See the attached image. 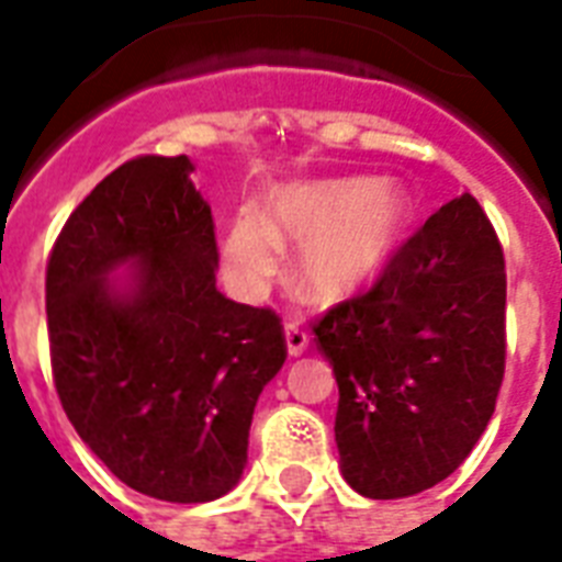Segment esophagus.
<instances>
[{"mask_svg": "<svg viewBox=\"0 0 562 562\" xmlns=\"http://www.w3.org/2000/svg\"><path fill=\"white\" fill-rule=\"evenodd\" d=\"M285 348H289L291 357H300V353H306V348H310V333L300 327L297 321L285 324Z\"/></svg>", "mask_w": 562, "mask_h": 562, "instance_id": "obj_1", "label": "esophagus"}]
</instances>
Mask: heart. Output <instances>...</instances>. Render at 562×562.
Instances as JSON below:
<instances>
[{
  "label": "heart",
  "mask_w": 562,
  "mask_h": 562,
  "mask_svg": "<svg viewBox=\"0 0 562 562\" xmlns=\"http://www.w3.org/2000/svg\"><path fill=\"white\" fill-rule=\"evenodd\" d=\"M413 217V194L395 177L303 179L268 194L262 221L235 217L221 250L244 291H262L280 244H297V289L315 303H341L389 268Z\"/></svg>",
  "instance_id": "heart-1"
}]
</instances>
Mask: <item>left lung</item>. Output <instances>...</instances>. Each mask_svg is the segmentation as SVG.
<instances>
[{"label": "left lung", "instance_id": "8db88e82", "mask_svg": "<svg viewBox=\"0 0 562 562\" xmlns=\"http://www.w3.org/2000/svg\"><path fill=\"white\" fill-rule=\"evenodd\" d=\"M504 252L471 194L397 250L371 291L315 324L338 383L336 445L366 498H409L460 469L504 380Z\"/></svg>", "mask_w": 562, "mask_h": 562}]
</instances>
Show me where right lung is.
Here are the masks:
<instances>
[{
	"mask_svg": "<svg viewBox=\"0 0 562 562\" xmlns=\"http://www.w3.org/2000/svg\"><path fill=\"white\" fill-rule=\"evenodd\" d=\"M191 173L188 156L120 165L46 265L64 413L114 477L173 504L241 481L252 409L285 362L280 318L214 285L212 209Z\"/></svg>",
	"mask_w": 562,
	"mask_h": 562,
	"instance_id": "add662e5",
	"label": "right lung"
}]
</instances>
